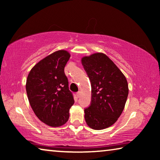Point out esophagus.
Returning <instances> with one entry per match:
<instances>
[{
	"label": "esophagus",
	"instance_id": "1",
	"mask_svg": "<svg viewBox=\"0 0 160 160\" xmlns=\"http://www.w3.org/2000/svg\"><path fill=\"white\" fill-rule=\"evenodd\" d=\"M80 96H81V92H78L76 93V97L79 98Z\"/></svg>",
	"mask_w": 160,
	"mask_h": 160
}]
</instances>
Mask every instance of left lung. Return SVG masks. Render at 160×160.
Returning a JSON list of instances; mask_svg holds the SVG:
<instances>
[{
    "instance_id": "obj_1",
    "label": "left lung",
    "mask_w": 160,
    "mask_h": 160,
    "mask_svg": "<svg viewBox=\"0 0 160 160\" xmlns=\"http://www.w3.org/2000/svg\"><path fill=\"white\" fill-rule=\"evenodd\" d=\"M92 87L91 105L84 110L87 125L103 130L113 125L122 114L128 99V81L106 54L94 53L82 58Z\"/></svg>"
}]
</instances>
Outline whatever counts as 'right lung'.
Instances as JSON below:
<instances>
[{
	"label": "right lung",
	"mask_w": 160,
	"mask_h": 160,
	"mask_svg": "<svg viewBox=\"0 0 160 160\" xmlns=\"http://www.w3.org/2000/svg\"><path fill=\"white\" fill-rule=\"evenodd\" d=\"M70 57L66 50L53 52L32 67L26 81V92L32 111L41 122L53 128L66 123L74 103L64 72Z\"/></svg>",
	"instance_id": "right-lung-1"
}]
</instances>
